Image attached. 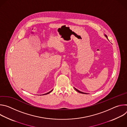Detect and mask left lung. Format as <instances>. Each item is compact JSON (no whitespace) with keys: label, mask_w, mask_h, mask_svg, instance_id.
I'll return each mask as SVG.
<instances>
[{"label":"left lung","mask_w":127,"mask_h":127,"mask_svg":"<svg viewBox=\"0 0 127 127\" xmlns=\"http://www.w3.org/2000/svg\"><path fill=\"white\" fill-rule=\"evenodd\" d=\"M104 35H105V37L107 39V35H105V34H104ZM74 89L76 90V91L77 92H78V93H81V94H87L86 93H83V92H80V91H79V90H78V89H76L75 88H74Z\"/></svg>","instance_id":"1"}]
</instances>
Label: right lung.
I'll return each mask as SVG.
<instances>
[{
    "label": "right lung",
    "mask_w": 127,
    "mask_h": 127,
    "mask_svg": "<svg viewBox=\"0 0 127 127\" xmlns=\"http://www.w3.org/2000/svg\"><path fill=\"white\" fill-rule=\"evenodd\" d=\"M52 90H51V91H50V92H49V93H47V94H44V95H47V94H49V93H51V92L52 91Z\"/></svg>",
    "instance_id": "add662e5"
}]
</instances>
